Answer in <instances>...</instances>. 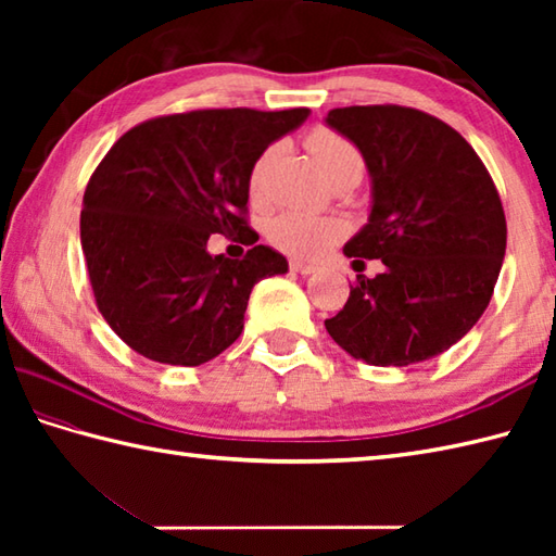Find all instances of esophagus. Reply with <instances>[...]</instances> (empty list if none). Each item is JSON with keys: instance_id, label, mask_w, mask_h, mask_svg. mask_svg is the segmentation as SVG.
Returning a JSON list of instances; mask_svg holds the SVG:
<instances>
[{"instance_id": "obj_1", "label": "esophagus", "mask_w": 556, "mask_h": 556, "mask_svg": "<svg viewBox=\"0 0 556 556\" xmlns=\"http://www.w3.org/2000/svg\"><path fill=\"white\" fill-rule=\"evenodd\" d=\"M289 267H291L293 271H299V275H311V271L317 269L313 263H305V260H296V257L291 260Z\"/></svg>"}]
</instances>
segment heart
Wrapping results in <instances>:
<instances>
[{"instance_id":"obj_1","label":"heart","mask_w":556,"mask_h":556,"mask_svg":"<svg viewBox=\"0 0 556 556\" xmlns=\"http://www.w3.org/2000/svg\"><path fill=\"white\" fill-rule=\"evenodd\" d=\"M305 143H308L317 167L323 169L327 179L341 172L363 174L361 150L353 146L346 136L334 131V128H313L308 138H305ZM271 157H275V150L269 148L255 160L251 176H248V193H251L253 200H260L265 195V179ZM341 233H344V227H341L339 219L308 215V212H285V215L271 219L267 229L269 241L275 243L279 251L303 257L320 255Z\"/></svg>"}]
</instances>
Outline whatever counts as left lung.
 <instances>
[{
  "label": "left lung",
  "mask_w": 556,
  "mask_h": 556,
  "mask_svg": "<svg viewBox=\"0 0 556 556\" xmlns=\"http://www.w3.org/2000/svg\"><path fill=\"white\" fill-rule=\"evenodd\" d=\"M372 176V210L344 245L356 277L329 337L368 365H410L454 346L485 313L506 251L504 207L485 164L452 126L401 104L329 110Z\"/></svg>",
  "instance_id": "obj_1"
}]
</instances>
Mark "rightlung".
<instances>
[{
	"mask_svg": "<svg viewBox=\"0 0 556 556\" xmlns=\"http://www.w3.org/2000/svg\"><path fill=\"white\" fill-rule=\"evenodd\" d=\"M308 114H167L110 148L83 195L80 245L98 311L126 346L191 368L239 339L253 287L289 269L285 255L255 243L248 176L271 140ZM212 232L233 235L252 251L241 261L210 256Z\"/></svg>",
	"mask_w": 556,
	"mask_h": 556,
	"instance_id": "right-lung-1",
	"label": "right lung"
}]
</instances>
